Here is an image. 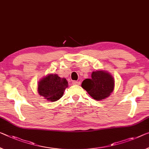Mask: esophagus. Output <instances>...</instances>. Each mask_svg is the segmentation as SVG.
Returning a JSON list of instances; mask_svg holds the SVG:
<instances>
[{
  "label": "esophagus",
  "instance_id": "esophagus-1",
  "mask_svg": "<svg viewBox=\"0 0 149 149\" xmlns=\"http://www.w3.org/2000/svg\"><path fill=\"white\" fill-rule=\"evenodd\" d=\"M80 84H81V82L79 81H72V84H74V85H80Z\"/></svg>",
  "mask_w": 149,
  "mask_h": 149
}]
</instances>
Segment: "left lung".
I'll use <instances>...</instances> for the list:
<instances>
[{
	"label": "left lung",
	"instance_id": "8db88e82",
	"mask_svg": "<svg viewBox=\"0 0 149 149\" xmlns=\"http://www.w3.org/2000/svg\"><path fill=\"white\" fill-rule=\"evenodd\" d=\"M81 86L94 99L102 100L113 92L114 79L109 72L97 70L92 72L91 79H86L82 81Z\"/></svg>",
	"mask_w": 149,
	"mask_h": 149
}]
</instances>
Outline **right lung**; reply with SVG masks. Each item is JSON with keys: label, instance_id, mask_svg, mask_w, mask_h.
Returning a JSON list of instances; mask_svg holds the SVG:
<instances>
[{"label": "right lung", "instance_id": "obj_1", "mask_svg": "<svg viewBox=\"0 0 149 149\" xmlns=\"http://www.w3.org/2000/svg\"><path fill=\"white\" fill-rule=\"evenodd\" d=\"M68 82L65 78H61L56 74H49L38 82V93L45 99L55 102L63 97Z\"/></svg>", "mask_w": 149, "mask_h": 149}]
</instances>
